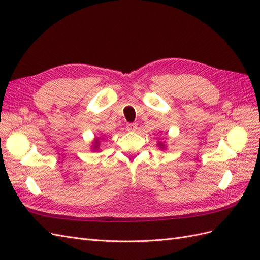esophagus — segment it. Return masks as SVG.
Returning a JSON list of instances; mask_svg holds the SVG:
<instances>
[{"label": "esophagus", "mask_w": 260, "mask_h": 260, "mask_svg": "<svg viewBox=\"0 0 260 260\" xmlns=\"http://www.w3.org/2000/svg\"><path fill=\"white\" fill-rule=\"evenodd\" d=\"M126 128H127V131H128V132H135L137 129V124H135V123L127 124Z\"/></svg>", "instance_id": "esophagus-1"}]
</instances>
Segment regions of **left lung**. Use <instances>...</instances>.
<instances>
[{"label": "left lung", "mask_w": 260, "mask_h": 260, "mask_svg": "<svg viewBox=\"0 0 260 260\" xmlns=\"http://www.w3.org/2000/svg\"><path fill=\"white\" fill-rule=\"evenodd\" d=\"M158 145H161V146H163V145H162V143H158Z\"/></svg>", "instance_id": "left-lung-1"}]
</instances>
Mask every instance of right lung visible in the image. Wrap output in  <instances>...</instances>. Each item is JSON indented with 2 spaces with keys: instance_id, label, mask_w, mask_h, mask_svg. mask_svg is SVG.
Returning a JSON list of instances; mask_svg holds the SVG:
<instances>
[{
  "instance_id": "obj_1",
  "label": "right lung",
  "mask_w": 260,
  "mask_h": 260,
  "mask_svg": "<svg viewBox=\"0 0 260 260\" xmlns=\"http://www.w3.org/2000/svg\"><path fill=\"white\" fill-rule=\"evenodd\" d=\"M95 143H96V144H95V145H96V147H95V148H97V147H98V144H99V142H98V140H97V141H96Z\"/></svg>"
}]
</instances>
